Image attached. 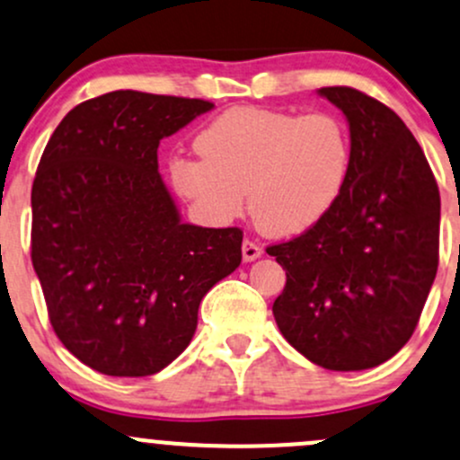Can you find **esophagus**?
Listing matches in <instances>:
<instances>
[{"instance_id":"esophagus-1","label":"esophagus","mask_w":460,"mask_h":460,"mask_svg":"<svg viewBox=\"0 0 460 460\" xmlns=\"http://www.w3.org/2000/svg\"><path fill=\"white\" fill-rule=\"evenodd\" d=\"M241 250H243V261H245V262L256 261V258L262 254V247L258 245V243H254V241H250V239L243 241V245H241Z\"/></svg>"}]
</instances>
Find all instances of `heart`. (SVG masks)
I'll return each mask as SVG.
<instances>
[{"label":"heart","instance_id":"b5f03b06","mask_svg":"<svg viewBox=\"0 0 460 460\" xmlns=\"http://www.w3.org/2000/svg\"><path fill=\"white\" fill-rule=\"evenodd\" d=\"M199 158L175 156L169 178L210 224L243 213L271 236L314 228L341 198L352 138L332 112L296 115L273 108H232L195 138Z\"/></svg>","mask_w":460,"mask_h":460}]
</instances>
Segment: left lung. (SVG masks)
Wrapping results in <instances>:
<instances>
[{
    "instance_id": "left-lung-1",
    "label": "left lung",
    "mask_w": 460,
    "mask_h": 460,
    "mask_svg": "<svg viewBox=\"0 0 460 460\" xmlns=\"http://www.w3.org/2000/svg\"><path fill=\"white\" fill-rule=\"evenodd\" d=\"M349 123L352 163L332 210L267 247L287 271L273 302L282 337L319 367L385 363L415 332L438 267L441 198L420 143L383 102L323 86Z\"/></svg>"
}]
</instances>
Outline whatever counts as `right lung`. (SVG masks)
<instances>
[{"label":"right lung","mask_w":460,"mask_h":460,"mask_svg":"<svg viewBox=\"0 0 460 460\" xmlns=\"http://www.w3.org/2000/svg\"><path fill=\"white\" fill-rule=\"evenodd\" d=\"M215 104L112 91L58 123L32 184V265L56 337L91 369L141 378L167 367L198 308L241 265V228L180 221L158 146Z\"/></svg>","instance_id":"right-lung-1"}]
</instances>
